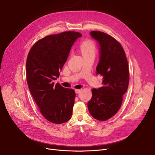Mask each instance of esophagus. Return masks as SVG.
Wrapping results in <instances>:
<instances>
[{
    "instance_id": "1",
    "label": "esophagus",
    "mask_w": 155,
    "mask_h": 155,
    "mask_svg": "<svg viewBox=\"0 0 155 155\" xmlns=\"http://www.w3.org/2000/svg\"><path fill=\"white\" fill-rule=\"evenodd\" d=\"M80 89H75V92L76 94H79L80 92Z\"/></svg>"
}]
</instances>
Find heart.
<instances>
[{"mask_svg":"<svg viewBox=\"0 0 155 155\" xmlns=\"http://www.w3.org/2000/svg\"><path fill=\"white\" fill-rule=\"evenodd\" d=\"M80 50L84 57L91 55H95L96 47L92 41L87 39L83 41L80 45Z\"/></svg>","mask_w":155,"mask_h":155,"instance_id":"1","label":"heart"}]
</instances>
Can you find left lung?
Segmentation results:
<instances>
[{
	"mask_svg": "<svg viewBox=\"0 0 155 155\" xmlns=\"http://www.w3.org/2000/svg\"><path fill=\"white\" fill-rule=\"evenodd\" d=\"M91 35L99 45L96 73L103 77V86L92 89L87 106L94 118L104 121L114 116L121 106L129 85L128 63L123 47L116 39L97 31H91Z\"/></svg>",
	"mask_w": 155,
	"mask_h": 155,
	"instance_id": "1",
	"label": "left lung"
}]
</instances>
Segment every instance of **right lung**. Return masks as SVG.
I'll return each instance as SVG.
<instances>
[{
    "instance_id": "obj_1",
    "label": "right lung",
    "mask_w": 155,
    "mask_h": 155,
    "mask_svg": "<svg viewBox=\"0 0 155 155\" xmlns=\"http://www.w3.org/2000/svg\"><path fill=\"white\" fill-rule=\"evenodd\" d=\"M80 32L65 31L47 36L32 46L26 60V78L30 92L42 115L54 124L71 119L75 92L53 82L60 76L71 48Z\"/></svg>"
}]
</instances>
